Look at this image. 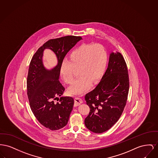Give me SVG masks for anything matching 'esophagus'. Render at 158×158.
<instances>
[{"instance_id":"obj_1","label":"esophagus","mask_w":158,"mask_h":158,"mask_svg":"<svg viewBox=\"0 0 158 158\" xmlns=\"http://www.w3.org/2000/svg\"><path fill=\"white\" fill-rule=\"evenodd\" d=\"M83 100L81 98H75V103H74V106H77L80 105H81V103H83Z\"/></svg>"}]
</instances>
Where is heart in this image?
I'll list each match as a JSON object with an SVG mask.
<instances>
[{"label": "heart", "instance_id": "heart-1", "mask_svg": "<svg viewBox=\"0 0 158 158\" xmlns=\"http://www.w3.org/2000/svg\"><path fill=\"white\" fill-rule=\"evenodd\" d=\"M108 52L100 44H83L73 50L69 60H64L60 73L64 81L71 84L78 69L80 75L69 87L71 95H80L87 91L91 81L96 82L102 77L108 64Z\"/></svg>", "mask_w": 158, "mask_h": 158}]
</instances>
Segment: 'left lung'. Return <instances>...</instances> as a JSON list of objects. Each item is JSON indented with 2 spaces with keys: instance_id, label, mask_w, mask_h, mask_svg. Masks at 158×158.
<instances>
[{
  "instance_id": "8db88e82",
  "label": "left lung",
  "mask_w": 158,
  "mask_h": 158,
  "mask_svg": "<svg viewBox=\"0 0 158 158\" xmlns=\"http://www.w3.org/2000/svg\"><path fill=\"white\" fill-rule=\"evenodd\" d=\"M129 91L127 64L121 53L111 52L108 67L99 84L85 96L90 110L84 120L91 132L110 129L121 116Z\"/></svg>"
}]
</instances>
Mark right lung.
Wrapping results in <instances>:
<instances>
[{
	"mask_svg": "<svg viewBox=\"0 0 158 158\" xmlns=\"http://www.w3.org/2000/svg\"><path fill=\"white\" fill-rule=\"evenodd\" d=\"M81 37L68 35L46 42L34 55L27 76V95L31 109L39 122L51 130H58L67 124L74 100L71 97L62 96L59 102L54 100L61 96L65 88L59 81L60 67L67 53ZM48 48L56 55L58 63L47 69L42 61L44 50Z\"/></svg>",
	"mask_w": 158,
	"mask_h": 158,
	"instance_id": "right-lung-1",
	"label": "right lung"
}]
</instances>
